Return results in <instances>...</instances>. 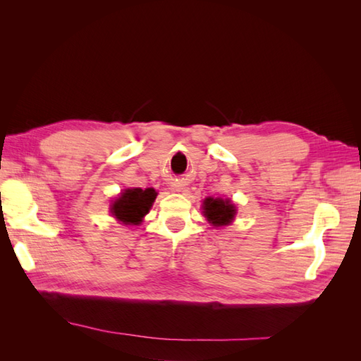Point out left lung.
<instances>
[{
  "label": "left lung",
  "mask_w": 361,
  "mask_h": 361,
  "mask_svg": "<svg viewBox=\"0 0 361 361\" xmlns=\"http://www.w3.org/2000/svg\"><path fill=\"white\" fill-rule=\"evenodd\" d=\"M203 214L207 218V221L212 223L215 227H220L233 220L236 209L231 200L209 197L203 202Z\"/></svg>",
  "instance_id": "8db88e82"
}]
</instances>
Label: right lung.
<instances>
[{
  "label": "right lung",
  "mask_w": 361,
  "mask_h": 361,
  "mask_svg": "<svg viewBox=\"0 0 361 361\" xmlns=\"http://www.w3.org/2000/svg\"><path fill=\"white\" fill-rule=\"evenodd\" d=\"M157 192L152 188L126 190L113 203L111 212L123 224H140L141 218L149 212Z\"/></svg>",
  "instance_id": "add662e5"
}]
</instances>
